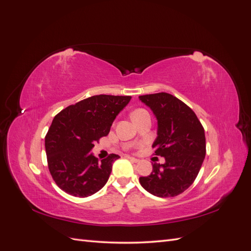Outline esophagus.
I'll use <instances>...</instances> for the list:
<instances>
[{"mask_svg":"<svg viewBox=\"0 0 251 251\" xmlns=\"http://www.w3.org/2000/svg\"><path fill=\"white\" fill-rule=\"evenodd\" d=\"M126 157H127V159H130V160L133 162H139V159H137V158L132 157V156H126Z\"/></svg>","mask_w":251,"mask_h":251,"instance_id":"esophagus-1","label":"esophagus"}]
</instances>
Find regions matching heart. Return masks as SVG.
<instances>
[{
	"instance_id": "heart-1",
	"label": "heart",
	"mask_w": 251,
	"mask_h": 251,
	"mask_svg": "<svg viewBox=\"0 0 251 251\" xmlns=\"http://www.w3.org/2000/svg\"><path fill=\"white\" fill-rule=\"evenodd\" d=\"M147 111L144 110V109H137V110H135L133 113H132V117L133 116H135V115H138V114H141V113H146Z\"/></svg>"
}]
</instances>
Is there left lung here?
Segmentation results:
<instances>
[{
  "label": "left lung",
  "mask_w": 251,
  "mask_h": 251,
  "mask_svg": "<svg viewBox=\"0 0 251 251\" xmlns=\"http://www.w3.org/2000/svg\"><path fill=\"white\" fill-rule=\"evenodd\" d=\"M158 120L155 155L165 163L153 164V172L140 177L150 194L169 198L183 193L198 176L206 154L204 127L195 112L172 94L161 92L139 96Z\"/></svg>",
  "instance_id": "1"
}]
</instances>
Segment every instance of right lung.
Masks as SVG:
<instances>
[{
    "label": "right lung",
    "mask_w": 251,
    "mask_h": 251,
    "mask_svg": "<svg viewBox=\"0 0 251 251\" xmlns=\"http://www.w3.org/2000/svg\"><path fill=\"white\" fill-rule=\"evenodd\" d=\"M131 96L95 95L60 111L45 137L48 169L65 193L86 198L101 189L110 177V154L101 161L91 154L94 142L110 132L114 119L130 102Z\"/></svg>",
    "instance_id": "obj_1"
}]
</instances>
